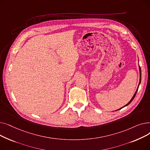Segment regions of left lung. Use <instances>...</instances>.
Returning <instances> with one entry per match:
<instances>
[{
  "instance_id": "1",
  "label": "left lung",
  "mask_w": 150,
  "mask_h": 150,
  "mask_svg": "<svg viewBox=\"0 0 150 150\" xmlns=\"http://www.w3.org/2000/svg\"><path fill=\"white\" fill-rule=\"evenodd\" d=\"M139 72H140V81H139V85H138V88H137V90H136V92H135V93L134 94V96H133V97H132V98L131 99V100L128 102V103H127V105H126L125 106H124L123 108H124V107H125V106H128L129 104H130L131 103V101L133 100V99L134 98V97H135V96H136V93H137V91H138V89H139V85H140V82H141V69H140V66H139ZM122 108H120V109H122ZM118 110H119V109H118ZM117 110V111H118Z\"/></svg>"
}]
</instances>
